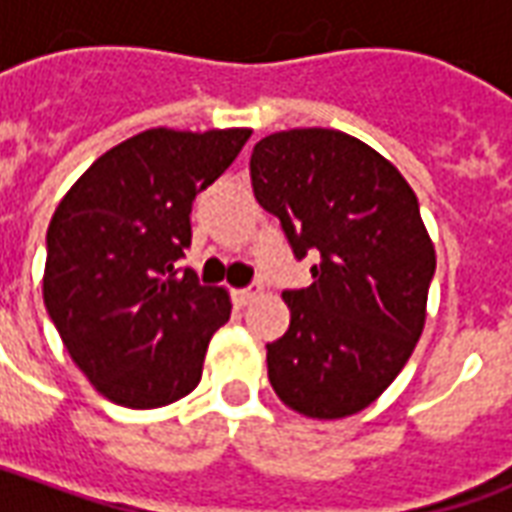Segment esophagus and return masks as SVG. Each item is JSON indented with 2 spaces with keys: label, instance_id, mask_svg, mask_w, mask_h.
<instances>
[{
  "label": "esophagus",
  "instance_id": "34e87169",
  "mask_svg": "<svg viewBox=\"0 0 512 512\" xmlns=\"http://www.w3.org/2000/svg\"><path fill=\"white\" fill-rule=\"evenodd\" d=\"M260 285H249V288H238L233 290V301H235V307H246L249 301L257 299L260 296Z\"/></svg>",
  "mask_w": 512,
  "mask_h": 512
}]
</instances>
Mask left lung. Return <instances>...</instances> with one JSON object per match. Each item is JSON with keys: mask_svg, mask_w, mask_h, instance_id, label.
<instances>
[{"mask_svg": "<svg viewBox=\"0 0 512 512\" xmlns=\"http://www.w3.org/2000/svg\"><path fill=\"white\" fill-rule=\"evenodd\" d=\"M249 172L293 257L318 255L310 288L282 293L290 326L266 345L268 381L304 417H351L395 381L425 326L436 252L417 194L373 147L332 128L260 139Z\"/></svg>", "mask_w": 512, "mask_h": 512, "instance_id": "left-lung-1", "label": "left lung"}]
</instances>
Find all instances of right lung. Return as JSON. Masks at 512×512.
<instances>
[{
	"label": "right lung",
	"mask_w": 512,
	"mask_h": 512,
	"mask_svg": "<svg viewBox=\"0 0 512 512\" xmlns=\"http://www.w3.org/2000/svg\"><path fill=\"white\" fill-rule=\"evenodd\" d=\"M249 134L142 131L93 161L51 216L46 310L73 362L117 406H169L200 384L230 299L175 263L191 246V202Z\"/></svg>",
	"instance_id": "right-lung-1"
}]
</instances>
